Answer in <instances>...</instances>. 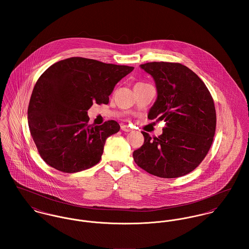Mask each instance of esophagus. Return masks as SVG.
<instances>
[{
    "instance_id": "34e87169",
    "label": "esophagus",
    "mask_w": 249,
    "mask_h": 249,
    "mask_svg": "<svg viewBox=\"0 0 249 249\" xmlns=\"http://www.w3.org/2000/svg\"><path fill=\"white\" fill-rule=\"evenodd\" d=\"M121 129H122L123 131H125V132L131 131V128H130L128 125H125V124H123V125L121 126Z\"/></svg>"
}]
</instances>
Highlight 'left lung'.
I'll list each match as a JSON object with an SVG mask.
<instances>
[{"mask_svg": "<svg viewBox=\"0 0 249 249\" xmlns=\"http://www.w3.org/2000/svg\"><path fill=\"white\" fill-rule=\"evenodd\" d=\"M140 67L153 77L157 89L147 118L164 120L166 127L152 139L142 131L144 142L134 150V161L158 178L188 175L202 162L213 142V98L198 75L180 63L148 62Z\"/></svg>", "mask_w": 249, "mask_h": 249, "instance_id": "left-lung-1", "label": "left lung"}]
</instances>
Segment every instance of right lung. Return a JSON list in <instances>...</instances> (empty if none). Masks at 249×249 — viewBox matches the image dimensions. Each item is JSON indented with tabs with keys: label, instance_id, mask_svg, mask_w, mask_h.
<instances>
[{
	"label": "right lung",
	"instance_id": "1",
	"mask_svg": "<svg viewBox=\"0 0 249 249\" xmlns=\"http://www.w3.org/2000/svg\"><path fill=\"white\" fill-rule=\"evenodd\" d=\"M133 67L71 57L44 71L28 108L32 137L41 158L53 169L72 174L98 164L107 138L120 130L116 121L88 124L93 104L107 105L115 85Z\"/></svg>",
	"mask_w": 249,
	"mask_h": 249
}]
</instances>
